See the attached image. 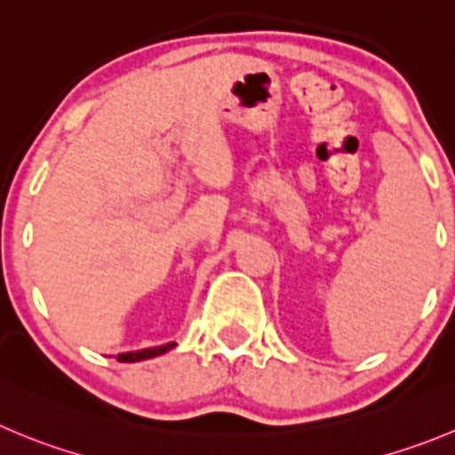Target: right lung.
<instances>
[{
    "label": "right lung",
    "mask_w": 455,
    "mask_h": 455,
    "mask_svg": "<svg viewBox=\"0 0 455 455\" xmlns=\"http://www.w3.org/2000/svg\"><path fill=\"white\" fill-rule=\"evenodd\" d=\"M177 343H164V346H155V347H143V350H134V352H123L118 355V362L123 363H134V362H143V359H152V356L165 355L168 350H172Z\"/></svg>",
    "instance_id": "add662e5"
}]
</instances>
